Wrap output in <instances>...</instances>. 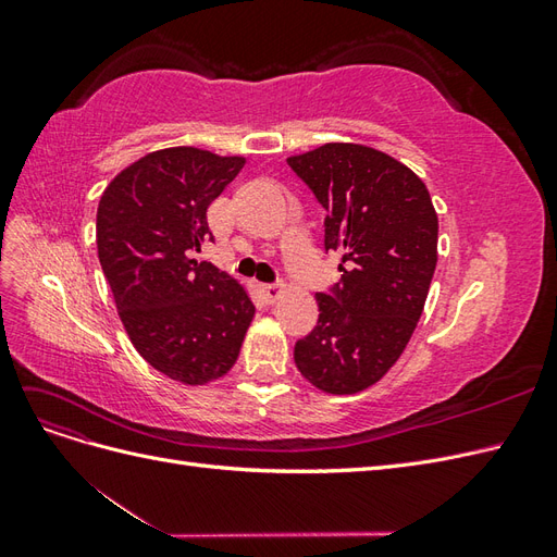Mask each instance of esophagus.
I'll return each instance as SVG.
<instances>
[{
	"label": "esophagus",
	"mask_w": 557,
	"mask_h": 557,
	"mask_svg": "<svg viewBox=\"0 0 557 557\" xmlns=\"http://www.w3.org/2000/svg\"><path fill=\"white\" fill-rule=\"evenodd\" d=\"M260 293H262V297L269 301V305H272V301H276V299L283 295V285H278V283H267V285H262Z\"/></svg>",
	"instance_id": "1"
}]
</instances>
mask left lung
I'll list each match as a JSON object with an SVG mask.
<instances>
[{"label": "left lung", "instance_id": "8db88e82", "mask_svg": "<svg viewBox=\"0 0 557 557\" xmlns=\"http://www.w3.org/2000/svg\"><path fill=\"white\" fill-rule=\"evenodd\" d=\"M327 211L325 250L342 281L318 293V323L295 344V364L318 391L356 395L391 369L423 313L440 221L407 164L360 144H325L288 158Z\"/></svg>", "mask_w": 557, "mask_h": 557}]
</instances>
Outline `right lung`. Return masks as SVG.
<instances>
[{"label": "right lung", "mask_w": 557, "mask_h": 557, "mask_svg": "<svg viewBox=\"0 0 557 557\" xmlns=\"http://www.w3.org/2000/svg\"><path fill=\"white\" fill-rule=\"evenodd\" d=\"M244 158L176 146L117 174L97 207L99 264L139 356L185 385L225 376L256 307L232 276L190 258L207 237V209Z\"/></svg>", "instance_id": "add662e5"}]
</instances>
